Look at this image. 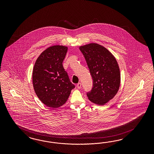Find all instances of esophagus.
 <instances>
[{"label": "esophagus", "mask_w": 154, "mask_h": 154, "mask_svg": "<svg viewBox=\"0 0 154 154\" xmlns=\"http://www.w3.org/2000/svg\"><path fill=\"white\" fill-rule=\"evenodd\" d=\"M77 87L78 89H80L81 88V83L79 82V83L77 84Z\"/></svg>", "instance_id": "34e87169"}]
</instances>
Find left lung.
<instances>
[{
	"instance_id": "1",
	"label": "left lung",
	"mask_w": 154,
	"mask_h": 154,
	"mask_svg": "<svg viewBox=\"0 0 154 154\" xmlns=\"http://www.w3.org/2000/svg\"><path fill=\"white\" fill-rule=\"evenodd\" d=\"M93 80V88L86 95L89 100L103 106L116 94L120 72L115 57L105 47L97 43L79 47Z\"/></svg>"
}]
</instances>
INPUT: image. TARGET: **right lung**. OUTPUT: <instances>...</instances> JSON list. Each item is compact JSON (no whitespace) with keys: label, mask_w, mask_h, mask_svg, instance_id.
Segmentation results:
<instances>
[{"label":"right lung","mask_w":154,"mask_h":154,"mask_svg":"<svg viewBox=\"0 0 154 154\" xmlns=\"http://www.w3.org/2000/svg\"><path fill=\"white\" fill-rule=\"evenodd\" d=\"M67 47H50L38 57L33 71V87L40 100L51 108L63 105L75 88L64 69Z\"/></svg>","instance_id":"1"}]
</instances>
